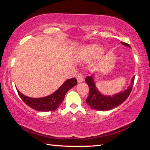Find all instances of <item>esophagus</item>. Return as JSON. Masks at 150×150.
<instances>
[{
  "mask_svg": "<svg viewBox=\"0 0 150 150\" xmlns=\"http://www.w3.org/2000/svg\"><path fill=\"white\" fill-rule=\"evenodd\" d=\"M76 78H77L78 83L82 82V81H84V75H83L82 73H79V74H78L77 75V77H76Z\"/></svg>",
  "mask_w": 150,
  "mask_h": 150,
  "instance_id": "34e87169",
  "label": "esophagus"
}]
</instances>
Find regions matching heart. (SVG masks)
<instances>
[{"label": "heart", "instance_id": "1", "mask_svg": "<svg viewBox=\"0 0 150 150\" xmlns=\"http://www.w3.org/2000/svg\"><path fill=\"white\" fill-rule=\"evenodd\" d=\"M103 52V49L100 46L96 45H89L85 47L84 50L83 51V54L84 56L87 57H95L98 56Z\"/></svg>", "mask_w": 150, "mask_h": 150}]
</instances>
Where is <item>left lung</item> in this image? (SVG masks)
Returning a JSON list of instances; mask_svg holds the SVG:
<instances>
[{
    "label": "left lung",
    "mask_w": 150,
    "mask_h": 150,
    "mask_svg": "<svg viewBox=\"0 0 150 150\" xmlns=\"http://www.w3.org/2000/svg\"><path fill=\"white\" fill-rule=\"evenodd\" d=\"M121 43L124 45L130 47V45L126 43L123 42H121ZM134 79L135 76L132 79L130 86H129L125 91L113 96H105L100 93L96 88L92 76H88L85 79V82L89 87V94L86 99V102L91 108L97 110H108L117 107L124 103L130 95L134 85Z\"/></svg>",
    "instance_id": "1"
}]
</instances>
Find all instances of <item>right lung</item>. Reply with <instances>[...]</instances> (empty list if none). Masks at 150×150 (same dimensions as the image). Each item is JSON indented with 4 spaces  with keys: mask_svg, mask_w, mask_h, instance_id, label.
Returning a JSON list of instances; mask_svg holds the SVG:
<instances>
[{
    "mask_svg": "<svg viewBox=\"0 0 150 150\" xmlns=\"http://www.w3.org/2000/svg\"><path fill=\"white\" fill-rule=\"evenodd\" d=\"M76 78L68 79L55 92L43 98H31L24 95L17 89L20 98L24 103L30 108L38 111H52L59 107L65 98V94L70 88L77 85Z\"/></svg>",
    "mask_w": 150,
    "mask_h": 150,
    "instance_id": "right-lung-1",
    "label": "right lung"
}]
</instances>
